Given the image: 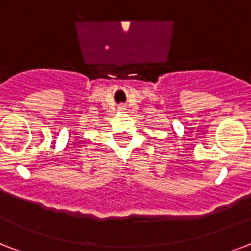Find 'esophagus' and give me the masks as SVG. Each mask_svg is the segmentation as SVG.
Here are the masks:
<instances>
[{
  "label": "esophagus",
  "mask_w": 251,
  "mask_h": 251,
  "mask_svg": "<svg viewBox=\"0 0 251 251\" xmlns=\"http://www.w3.org/2000/svg\"><path fill=\"white\" fill-rule=\"evenodd\" d=\"M119 108H120V111H124V109H125V106H122V104H121V106H120Z\"/></svg>",
  "instance_id": "obj_1"
}]
</instances>
